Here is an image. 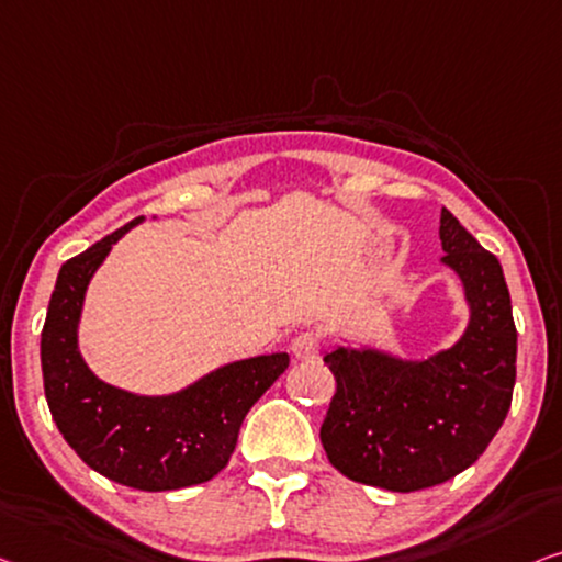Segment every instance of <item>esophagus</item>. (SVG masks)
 <instances>
[{
    "label": "esophagus",
    "mask_w": 562,
    "mask_h": 562,
    "mask_svg": "<svg viewBox=\"0 0 562 562\" xmlns=\"http://www.w3.org/2000/svg\"><path fill=\"white\" fill-rule=\"evenodd\" d=\"M292 353H295L300 361H313V358L321 353V335L315 330L297 333L295 338H292Z\"/></svg>",
    "instance_id": "esophagus-1"
}]
</instances>
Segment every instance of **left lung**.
I'll return each mask as SVG.
<instances>
[{"instance_id":"obj_1","label":"left lung","mask_w":562,"mask_h":562,"mask_svg":"<svg viewBox=\"0 0 562 562\" xmlns=\"http://www.w3.org/2000/svg\"><path fill=\"white\" fill-rule=\"evenodd\" d=\"M439 239L441 262L464 288L462 338L429 358L371 346H338L323 358L338 389L321 441L353 482L391 492L447 482L482 457L513 404L517 330L497 257L449 209Z\"/></svg>"}]
</instances>
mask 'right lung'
Masks as SVG:
<instances>
[{"label":"right lung","instance_id":"obj_1","mask_svg":"<svg viewBox=\"0 0 562 562\" xmlns=\"http://www.w3.org/2000/svg\"><path fill=\"white\" fill-rule=\"evenodd\" d=\"M140 222L144 216L60 267L40 358L49 414L75 454L125 487L166 492L209 482L227 467L247 412L284 373L290 356L220 366L166 396H140L100 381L78 348L86 290L115 241Z\"/></svg>","mask_w":562,"mask_h":562}]
</instances>
